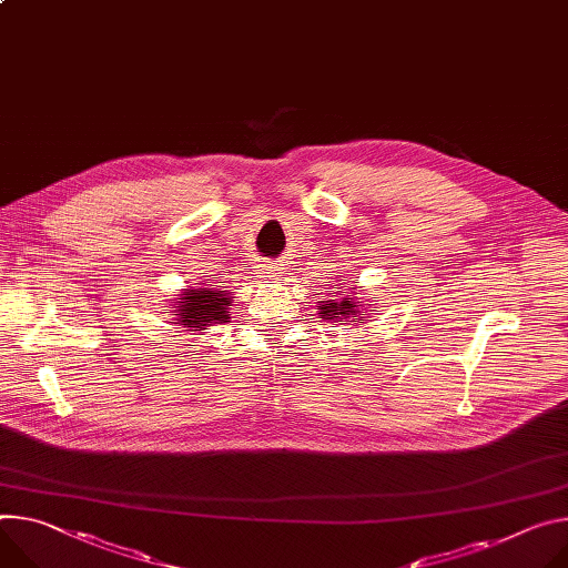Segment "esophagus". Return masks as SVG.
Returning <instances> with one entry per match:
<instances>
[{
    "instance_id": "obj_1",
    "label": "esophagus",
    "mask_w": 568,
    "mask_h": 568,
    "mask_svg": "<svg viewBox=\"0 0 568 568\" xmlns=\"http://www.w3.org/2000/svg\"><path fill=\"white\" fill-rule=\"evenodd\" d=\"M255 274L261 276V278H265V281H274V278H278V274H281V267L276 265V263H270V261H261L255 265Z\"/></svg>"
}]
</instances>
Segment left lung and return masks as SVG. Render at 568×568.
<instances>
[{"mask_svg": "<svg viewBox=\"0 0 568 568\" xmlns=\"http://www.w3.org/2000/svg\"><path fill=\"white\" fill-rule=\"evenodd\" d=\"M355 290V287H353ZM372 305V303H369ZM363 311H367L365 303L357 296H344V298H328V301H317V313L320 320L328 322H351L355 320L357 324H365L367 317H363Z\"/></svg>", "mask_w": 568, "mask_h": 568, "instance_id": "8db88e82", "label": "left lung"}]
</instances>
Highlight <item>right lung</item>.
I'll return each mask as SVG.
<instances>
[{
    "label": "right lung",
    "instance_id": "1",
    "mask_svg": "<svg viewBox=\"0 0 568 568\" xmlns=\"http://www.w3.org/2000/svg\"><path fill=\"white\" fill-rule=\"evenodd\" d=\"M174 307V322L185 331H209V326L226 324L229 305L233 303V296L229 290L209 287L201 283V287H187L176 298H172Z\"/></svg>",
    "mask_w": 568,
    "mask_h": 568
}]
</instances>
